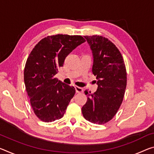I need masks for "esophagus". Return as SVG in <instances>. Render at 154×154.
I'll use <instances>...</instances> for the list:
<instances>
[{
  "mask_svg": "<svg viewBox=\"0 0 154 154\" xmlns=\"http://www.w3.org/2000/svg\"><path fill=\"white\" fill-rule=\"evenodd\" d=\"M75 90H76V92H77V93H80V92H84V89L79 86H75Z\"/></svg>",
  "mask_w": 154,
  "mask_h": 154,
  "instance_id": "esophagus-1",
  "label": "esophagus"
}]
</instances>
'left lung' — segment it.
Here are the masks:
<instances>
[{
  "label": "left lung",
  "mask_w": 154,
  "mask_h": 154,
  "mask_svg": "<svg viewBox=\"0 0 154 154\" xmlns=\"http://www.w3.org/2000/svg\"><path fill=\"white\" fill-rule=\"evenodd\" d=\"M93 55L92 73L97 76V91L89 94L82 107L83 116L92 123L102 125L112 120L123 102L127 86V72L123 56L108 38L84 36Z\"/></svg>",
  "instance_id": "1"
}]
</instances>
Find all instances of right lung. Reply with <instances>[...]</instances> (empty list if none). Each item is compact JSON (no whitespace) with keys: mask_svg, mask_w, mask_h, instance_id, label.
Segmentation results:
<instances>
[{"mask_svg":"<svg viewBox=\"0 0 154 154\" xmlns=\"http://www.w3.org/2000/svg\"><path fill=\"white\" fill-rule=\"evenodd\" d=\"M84 42L81 35L47 36L29 54L24 70V84L34 113L41 121L48 123L64 116L75 88L55 75L67 55Z\"/></svg>","mask_w":154,"mask_h":154,"instance_id":"1","label":"right lung"}]
</instances>
